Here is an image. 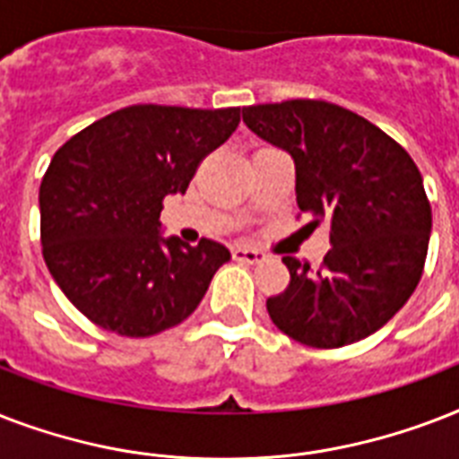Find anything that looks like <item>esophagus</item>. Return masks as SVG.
Masks as SVG:
<instances>
[{
  "label": "esophagus",
  "instance_id": "esophagus-1",
  "mask_svg": "<svg viewBox=\"0 0 459 459\" xmlns=\"http://www.w3.org/2000/svg\"><path fill=\"white\" fill-rule=\"evenodd\" d=\"M230 252H233V259H236V262H247V264H259V262L264 259V255H262L259 250H252V247H240V245H238V247H233Z\"/></svg>",
  "mask_w": 459,
  "mask_h": 459
}]
</instances>
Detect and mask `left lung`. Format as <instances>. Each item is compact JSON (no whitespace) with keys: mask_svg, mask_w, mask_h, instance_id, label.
I'll return each mask as SVG.
<instances>
[{"mask_svg":"<svg viewBox=\"0 0 459 459\" xmlns=\"http://www.w3.org/2000/svg\"><path fill=\"white\" fill-rule=\"evenodd\" d=\"M257 138L295 161L298 207L328 223L319 269L283 257L290 283L266 300L293 341L342 348L371 335L410 300L424 272L431 204L424 180L393 138L338 104L290 100L245 107Z\"/></svg>","mask_w":459,"mask_h":459,"instance_id":"left-lung-1","label":"left lung"}]
</instances>
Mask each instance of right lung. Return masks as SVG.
<instances>
[{"label": "right lung", "instance_id": "1", "mask_svg": "<svg viewBox=\"0 0 459 459\" xmlns=\"http://www.w3.org/2000/svg\"><path fill=\"white\" fill-rule=\"evenodd\" d=\"M240 124V109L135 104L54 154L39 186L47 269L92 324L147 338L186 321L230 259L221 243L161 236V202Z\"/></svg>", "mask_w": 459, "mask_h": 459}]
</instances>
